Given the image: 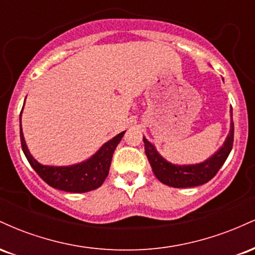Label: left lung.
Returning <instances> with one entry per match:
<instances>
[{
  "mask_svg": "<svg viewBox=\"0 0 255 255\" xmlns=\"http://www.w3.org/2000/svg\"><path fill=\"white\" fill-rule=\"evenodd\" d=\"M234 142V122L233 113H231L230 130L223 145L218 148L211 157L197 164H183L178 165L168 162L158 153L153 145L144 136L145 153L150 162L152 171L162 183L174 188H188L197 187L200 184L209 182L216 176L221 166L224 164L229 156Z\"/></svg>",
  "mask_w": 255,
  "mask_h": 255,
  "instance_id": "8db88e82",
  "label": "left lung"
}]
</instances>
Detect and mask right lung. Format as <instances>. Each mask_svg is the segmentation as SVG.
Returning a JSON list of instances; mask_svg holds the SVG:
<instances>
[{
    "label": "right lung",
    "mask_w": 255,
    "mask_h": 255,
    "mask_svg": "<svg viewBox=\"0 0 255 255\" xmlns=\"http://www.w3.org/2000/svg\"><path fill=\"white\" fill-rule=\"evenodd\" d=\"M20 127H21V119H20ZM125 131L118 134L109 141L102 145L101 148L95 154H92L89 159L77 163V164L64 166L43 165L38 163L28 151L21 128H20V139H21L22 151H24L28 163L44 182L48 183L52 188L60 189V191L85 193L97 189L103 184L109 174L114 151L118 147L119 142L121 141Z\"/></svg>",
    "instance_id": "obj_1"
}]
</instances>
